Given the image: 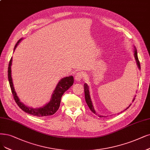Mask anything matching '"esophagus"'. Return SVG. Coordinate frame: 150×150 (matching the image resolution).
I'll use <instances>...</instances> for the list:
<instances>
[{
  "label": "esophagus",
  "mask_w": 150,
  "mask_h": 150,
  "mask_svg": "<svg viewBox=\"0 0 150 150\" xmlns=\"http://www.w3.org/2000/svg\"><path fill=\"white\" fill-rule=\"evenodd\" d=\"M83 77V74L81 73V72H77L75 76V80L76 81H80L82 79Z\"/></svg>",
  "instance_id": "esophagus-1"
}]
</instances>
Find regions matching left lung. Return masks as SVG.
Listing matches in <instances>:
<instances>
[{"instance_id":"1","label":"left lung","mask_w":150,"mask_h":150,"mask_svg":"<svg viewBox=\"0 0 150 150\" xmlns=\"http://www.w3.org/2000/svg\"><path fill=\"white\" fill-rule=\"evenodd\" d=\"M134 57H135V59L136 60V62H137V67L140 70V62H139V60H138V55H137V49L135 48V47L134 46ZM84 90H85V101H86V103L88 105V106L89 107L90 109L91 110V111L94 113L96 115H97L96 111L95 109H94V107H93V103H92V101H91V96H90V90H89V86H88V85L86 84V83H85L84 84ZM135 97L134 98V99L132 100V102H134V100H135ZM130 104L129 106H128V108H127L124 110H127V109H128L130 106H131ZM124 110H123V111H124ZM123 111L120 112V113L122 112ZM120 114V113H119ZM98 116L99 117H106V116H103V115H98Z\"/></svg>"}]
</instances>
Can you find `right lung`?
Wrapping results in <instances>:
<instances>
[{
    "mask_svg": "<svg viewBox=\"0 0 150 150\" xmlns=\"http://www.w3.org/2000/svg\"><path fill=\"white\" fill-rule=\"evenodd\" d=\"M23 38H21L15 44L13 51L16 47L18 45L19 42L23 40ZM12 64V57L11 58L10 62L8 64V78L9 84L11 88V90H12L13 98L16 103L17 104L18 106L21 108L22 110L25 111V112L36 116V117H46V116L52 115L54 114L57 112V110L59 109L60 104L61 98H62L63 94L69 90V88L71 87L74 84V77L73 76H69L64 77V78L61 79L57 85L55 86V90H54L52 95L51 96V100L49 101L48 103H46L44 106L41 108H33L32 107H29L26 106L23 103H21L20 100L18 96L16 95V93L15 90L13 80L12 78V70H11V66Z\"/></svg>",
    "mask_w": 150,
    "mask_h": 150,
    "instance_id": "1",
    "label": "right lung"
}]
</instances>
